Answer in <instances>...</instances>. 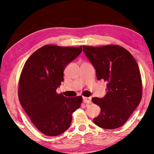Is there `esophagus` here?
I'll return each mask as SVG.
<instances>
[{"label": "esophagus", "mask_w": 154, "mask_h": 154, "mask_svg": "<svg viewBox=\"0 0 154 154\" xmlns=\"http://www.w3.org/2000/svg\"><path fill=\"white\" fill-rule=\"evenodd\" d=\"M83 102L86 103H91V97H83Z\"/></svg>", "instance_id": "1"}]
</instances>
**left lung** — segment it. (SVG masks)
Segmentation results:
<instances>
[{"instance_id":"left-lung-1","label":"left lung","mask_w":154,"mask_h":154,"mask_svg":"<svg viewBox=\"0 0 154 154\" xmlns=\"http://www.w3.org/2000/svg\"><path fill=\"white\" fill-rule=\"evenodd\" d=\"M82 50L96 69L97 79L107 82L103 98L94 97L100 113L94 118L106 129L121 127L138 107L142 98L140 69L133 56L119 45L83 46Z\"/></svg>"}]
</instances>
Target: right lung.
I'll return each instance as SVG.
<instances>
[{
	"label": "right lung",
	"instance_id": "obj_1",
	"mask_svg": "<svg viewBox=\"0 0 154 154\" xmlns=\"http://www.w3.org/2000/svg\"><path fill=\"white\" fill-rule=\"evenodd\" d=\"M81 52L82 46L48 45L33 53L23 67L18 86L20 103L33 124L47 136L65 132L72 113L80 107L82 96L67 98L56 91L64 80V69Z\"/></svg>",
	"mask_w": 154,
	"mask_h": 154
}]
</instances>
